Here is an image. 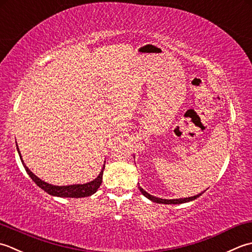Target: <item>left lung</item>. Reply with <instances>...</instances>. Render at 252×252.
<instances>
[{"mask_svg": "<svg viewBox=\"0 0 252 252\" xmlns=\"http://www.w3.org/2000/svg\"><path fill=\"white\" fill-rule=\"evenodd\" d=\"M139 188V190L141 191V193L143 194V196L147 197L149 200H151V201L153 202H157V203H163V204H181V203H185V202H189V201H192V200L197 199L198 197L201 196V193H198L196 194V196L193 197H188V198H179V199H162V198H158V197H155L152 196V194L148 193L146 190H143V189L139 186L138 187Z\"/></svg>", "mask_w": 252, "mask_h": 252, "instance_id": "obj_1", "label": "left lung"}]
</instances>
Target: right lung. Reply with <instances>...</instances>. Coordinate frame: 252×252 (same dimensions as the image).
Masks as SVG:
<instances>
[{"instance_id":"add662e5","label":"right lung","mask_w":252,"mask_h":252,"mask_svg":"<svg viewBox=\"0 0 252 252\" xmlns=\"http://www.w3.org/2000/svg\"><path fill=\"white\" fill-rule=\"evenodd\" d=\"M17 146V145H16ZM17 151L20 158V161H22L23 165L27 172L30 178L35 183L37 186H39L41 189H43L45 192H48L51 196L54 197H62V198H84V197H89L91 194H94L96 192L97 189L101 186L102 183V176H103V169H104V164L103 167H102L101 172L99 175H97L96 178H94V181H91L89 183L86 184H75V185H67V186H55V185H51L45 183L42 179H40L38 176H35L34 174L30 171V169L26 166V164L24 163V160L22 158V155H20L19 148L17 146Z\"/></svg>"}]
</instances>
